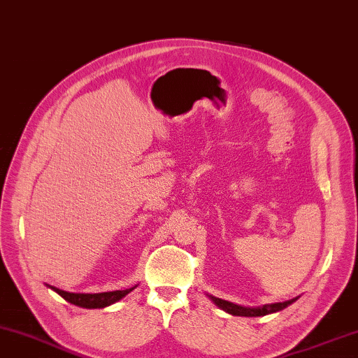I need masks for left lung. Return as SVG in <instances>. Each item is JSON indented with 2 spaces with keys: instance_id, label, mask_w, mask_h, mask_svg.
Wrapping results in <instances>:
<instances>
[{
  "instance_id": "obj_1",
  "label": "left lung",
  "mask_w": 358,
  "mask_h": 358,
  "mask_svg": "<svg viewBox=\"0 0 358 358\" xmlns=\"http://www.w3.org/2000/svg\"><path fill=\"white\" fill-rule=\"evenodd\" d=\"M207 296L217 306V308L222 309L224 312L230 313V315H235V317H264V315H268V313H275V312L286 309L287 306H290L292 303H295L298 300V296H296V298H292V300L282 301V303L264 304V306H261V308H245V306H239V304H235V303L227 301V300H221V298H216L210 294H207Z\"/></svg>"
}]
</instances>
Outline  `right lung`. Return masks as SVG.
Wrapping results in <instances>:
<instances>
[{
	"instance_id": "add662e5",
	"label": "right lung",
	"mask_w": 358,
	"mask_h": 358,
	"mask_svg": "<svg viewBox=\"0 0 358 358\" xmlns=\"http://www.w3.org/2000/svg\"><path fill=\"white\" fill-rule=\"evenodd\" d=\"M49 289H52L54 292H57L58 295L62 298H64L68 303L76 304L78 308H85V309H101V308H108L114 303H117L119 300H122L123 296H127L129 292H133L137 284L133 287L125 289V290H113V292H100V294H74V292H66L54 286H49L46 284Z\"/></svg>"
}]
</instances>
